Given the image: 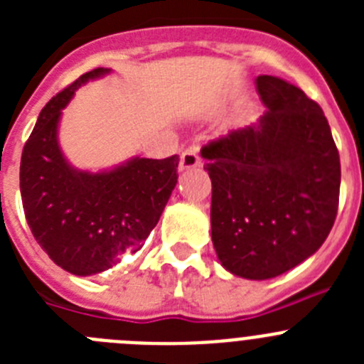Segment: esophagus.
<instances>
[{"mask_svg":"<svg viewBox=\"0 0 364 364\" xmlns=\"http://www.w3.org/2000/svg\"><path fill=\"white\" fill-rule=\"evenodd\" d=\"M202 164L200 154H198V147L191 146L182 153L180 156V171H186V169H193V167H198Z\"/></svg>","mask_w":364,"mask_h":364,"instance_id":"esophagus-1","label":"esophagus"}]
</instances>
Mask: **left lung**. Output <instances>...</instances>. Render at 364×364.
<instances>
[{
  "mask_svg": "<svg viewBox=\"0 0 364 364\" xmlns=\"http://www.w3.org/2000/svg\"><path fill=\"white\" fill-rule=\"evenodd\" d=\"M268 111L208 146L211 240L237 277L266 281L314 255L336 222L341 162L323 109L299 87L257 76Z\"/></svg>",
  "mask_w": 364,
  "mask_h": 364,
  "instance_id": "1",
  "label": "left lung"
}]
</instances>
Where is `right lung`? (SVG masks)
I'll return each instance as SVG.
<instances>
[{"mask_svg":"<svg viewBox=\"0 0 364 364\" xmlns=\"http://www.w3.org/2000/svg\"><path fill=\"white\" fill-rule=\"evenodd\" d=\"M111 69H92L41 109L19 166L27 224L54 264L80 277L112 268L144 246L176 186L178 156L134 159L91 173L70 166L58 125L78 87Z\"/></svg>","mask_w":364,"mask_h":364,"instance_id":"1","label":"right lung"}]
</instances>
